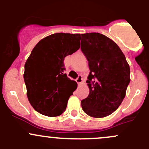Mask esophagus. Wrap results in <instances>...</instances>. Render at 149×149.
<instances>
[{"mask_svg":"<svg viewBox=\"0 0 149 149\" xmlns=\"http://www.w3.org/2000/svg\"><path fill=\"white\" fill-rule=\"evenodd\" d=\"M83 77H82V76L79 75L77 79H76V82H77L79 85H81V84H82V83H83Z\"/></svg>","mask_w":149,"mask_h":149,"instance_id":"1","label":"esophagus"}]
</instances>
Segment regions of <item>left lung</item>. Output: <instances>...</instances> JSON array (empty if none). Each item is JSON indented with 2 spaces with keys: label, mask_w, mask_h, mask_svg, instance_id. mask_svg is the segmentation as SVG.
<instances>
[{
  "label": "left lung",
  "mask_w": 149,
  "mask_h": 149,
  "mask_svg": "<svg viewBox=\"0 0 149 149\" xmlns=\"http://www.w3.org/2000/svg\"><path fill=\"white\" fill-rule=\"evenodd\" d=\"M81 49L88 62L89 94L81 102L86 114L101 118L121 104L130 81V66L118 45L100 33L81 34Z\"/></svg>",
  "instance_id": "1"
}]
</instances>
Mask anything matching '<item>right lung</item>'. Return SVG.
Segmentation results:
<instances>
[{
  "instance_id": "obj_1",
  "label": "right lung",
  "mask_w": 149,
  "mask_h": 149,
  "mask_svg": "<svg viewBox=\"0 0 149 149\" xmlns=\"http://www.w3.org/2000/svg\"><path fill=\"white\" fill-rule=\"evenodd\" d=\"M80 40V34H52L40 40L26 60L24 73L26 94L39 113L56 117L65 112L77 83L64 73V58L79 49Z\"/></svg>"
}]
</instances>
